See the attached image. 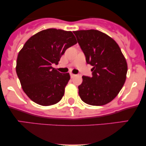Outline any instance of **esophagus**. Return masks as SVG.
I'll return each mask as SVG.
<instances>
[{
    "label": "esophagus",
    "mask_w": 146,
    "mask_h": 146,
    "mask_svg": "<svg viewBox=\"0 0 146 146\" xmlns=\"http://www.w3.org/2000/svg\"><path fill=\"white\" fill-rule=\"evenodd\" d=\"M70 75H71V78H74V77L76 76V75L73 74V73H70Z\"/></svg>",
    "instance_id": "1"
}]
</instances>
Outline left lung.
<instances>
[{
    "instance_id": "left-lung-1",
    "label": "left lung",
    "mask_w": 146,
    "mask_h": 146,
    "mask_svg": "<svg viewBox=\"0 0 146 146\" xmlns=\"http://www.w3.org/2000/svg\"><path fill=\"white\" fill-rule=\"evenodd\" d=\"M93 66L92 77L82 76L78 86L80 98L87 104L102 106L115 98L124 84L128 66L119 46L112 38L98 30L73 31Z\"/></svg>"
}]
</instances>
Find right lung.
<instances>
[{
    "mask_svg": "<svg viewBox=\"0 0 146 146\" xmlns=\"http://www.w3.org/2000/svg\"><path fill=\"white\" fill-rule=\"evenodd\" d=\"M76 43L71 31L56 29L42 30L25 42L18 53L16 71L23 90L33 102L46 106L62 100L70 75L51 65L58 64L65 51Z\"/></svg>",
    "mask_w": 146,
    "mask_h": 146,
    "instance_id": "right-lung-1",
    "label": "right lung"
}]
</instances>
